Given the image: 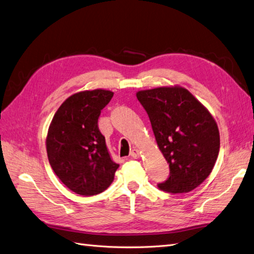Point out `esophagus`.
<instances>
[{"mask_svg":"<svg viewBox=\"0 0 254 254\" xmlns=\"http://www.w3.org/2000/svg\"><path fill=\"white\" fill-rule=\"evenodd\" d=\"M130 155L133 158H139L141 155V152H140V150H138V148H133V150H131V152H130Z\"/></svg>","mask_w":254,"mask_h":254,"instance_id":"1","label":"esophagus"}]
</instances>
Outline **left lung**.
Wrapping results in <instances>:
<instances>
[{"label":"left lung","mask_w":254,"mask_h":254,"mask_svg":"<svg viewBox=\"0 0 254 254\" xmlns=\"http://www.w3.org/2000/svg\"><path fill=\"white\" fill-rule=\"evenodd\" d=\"M170 177L158 184L168 193H189L211 174L220 150V132L208 109L182 86L139 90Z\"/></svg>","instance_id":"8db88e82"}]
</instances>
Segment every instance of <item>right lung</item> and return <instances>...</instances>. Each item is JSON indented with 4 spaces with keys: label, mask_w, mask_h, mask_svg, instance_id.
I'll use <instances>...</instances> for the list:
<instances>
[{
    "label": "right lung",
    "mask_w": 254,
    "mask_h": 254,
    "mask_svg": "<svg viewBox=\"0 0 254 254\" xmlns=\"http://www.w3.org/2000/svg\"><path fill=\"white\" fill-rule=\"evenodd\" d=\"M113 95L100 88L75 92L61 104L49 125V164L60 181L78 195H97L107 190L120 167L98 128L101 110Z\"/></svg>",
    "instance_id": "1"
}]
</instances>
